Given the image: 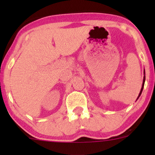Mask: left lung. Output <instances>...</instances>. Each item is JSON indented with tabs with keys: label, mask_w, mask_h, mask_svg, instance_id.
Here are the masks:
<instances>
[{
	"label": "left lung",
	"mask_w": 155,
	"mask_h": 155,
	"mask_svg": "<svg viewBox=\"0 0 155 155\" xmlns=\"http://www.w3.org/2000/svg\"><path fill=\"white\" fill-rule=\"evenodd\" d=\"M144 74H145V71H144ZM144 82H145V76H144V77H143V84H142V87H141V90H140V93H139V95H138V97H139V96L140 95V94H141V92H142V90H143V85H144Z\"/></svg>",
	"instance_id": "obj_1"
}]
</instances>
